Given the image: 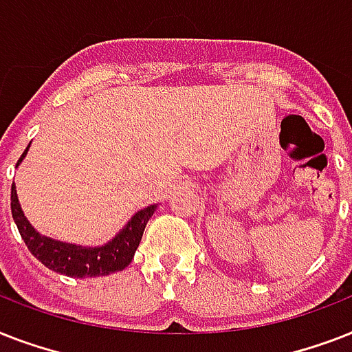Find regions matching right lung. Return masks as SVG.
<instances>
[{
  "instance_id": "add662e5",
  "label": "right lung",
  "mask_w": 352,
  "mask_h": 352,
  "mask_svg": "<svg viewBox=\"0 0 352 352\" xmlns=\"http://www.w3.org/2000/svg\"><path fill=\"white\" fill-rule=\"evenodd\" d=\"M29 148L30 144L19 157L16 166H19V162L23 160ZM155 208L157 204H151L148 208L137 212L127 221V225L106 245L80 246L38 234L30 226L23 210L19 206L16 186L12 184L10 188V210H12L14 223L18 226L19 235L25 241L30 254L36 259H40L47 268L63 276H71V278H96V276H107V274L124 270L131 263L135 250L142 239L144 228L148 225L149 217L155 214Z\"/></svg>"
}]
</instances>
